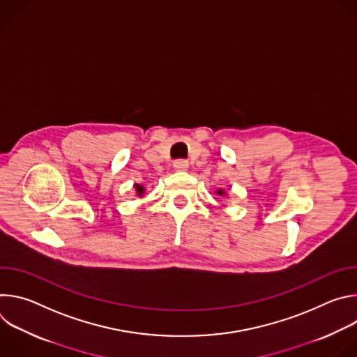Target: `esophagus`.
Here are the masks:
<instances>
[{"instance_id":"34e87169","label":"esophagus","mask_w":357,"mask_h":357,"mask_svg":"<svg viewBox=\"0 0 357 357\" xmlns=\"http://www.w3.org/2000/svg\"><path fill=\"white\" fill-rule=\"evenodd\" d=\"M188 168H189V164H188V161H185V160H176V161L174 162V169H175V171L183 172V171H188Z\"/></svg>"}]
</instances>
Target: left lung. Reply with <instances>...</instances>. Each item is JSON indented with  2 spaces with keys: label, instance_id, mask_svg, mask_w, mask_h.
<instances>
[{
  "label": "left lung",
  "instance_id": "8db88e82",
  "mask_svg": "<svg viewBox=\"0 0 357 357\" xmlns=\"http://www.w3.org/2000/svg\"><path fill=\"white\" fill-rule=\"evenodd\" d=\"M218 192V195H225V190L223 189H219V190H216Z\"/></svg>",
  "mask_w": 357,
  "mask_h": 357
}]
</instances>
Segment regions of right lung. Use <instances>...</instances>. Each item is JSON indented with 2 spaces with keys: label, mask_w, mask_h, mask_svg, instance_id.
<instances>
[{
  "label": "right lung",
  "mask_w": 357,
  "mask_h": 357,
  "mask_svg": "<svg viewBox=\"0 0 357 357\" xmlns=\"http://www.w3.org/2000/svg\"><path fill=\"white\" fill-rule=\"evenodd\" d=\"M135 189H137V195H138V196H142V193H144V186L135 185Z\"/></svg>",
  "instance_id": "right-lung-1"
}]
</instances>
